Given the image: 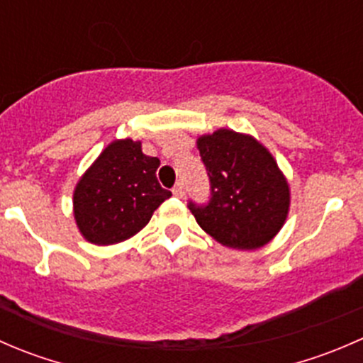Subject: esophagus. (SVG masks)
Segmentation results:
<instances>
[{"mask_svg": "<svg viewBox=\"0 0 363 363\" xmlns=\"http://www.w3.org/2000/svg\"><path fill=\"white\" fill-rule=\"evenodd\" d=\"M172 193H174V196H177V199H182V196H184V186H182V182H177V184L174 186V189H172Z\"/></svg>", "mask_w": 363, "mask_h": 363, "instance_id": "1", "label": "esophagus"}]
</instances>
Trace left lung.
<instances>
[{"mask_svg": "<svg viewBox=\"0 0 363 363\" xmlns=\"http://www.w3.org/2000/svg\"><path fill=\"white\" fill-rule=\"evenodd\" d=\"M196 149L207 167L212 196L189 203L196 223L216 242L240 251L263 247L290 212V184L272 152L252 135L219 128L200 135Z\"/></svg>", "mask_w": 363, "mask_h": 363, "instance_id": "left-lung-1", "label": "left lung"}]
</instances>
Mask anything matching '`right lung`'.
Segmentation results:
<instances>
[{"mask_svg":"<svg viewBox=\"0 0 363 363\" xmlns=\"http://www.w3.org/2000/svg\"><path fill=\"white\" fill-rule=\"evenodd\" d=\"M158 158L142 152V142H111L73 189V218L80 235L111 246L137 235L172 193L160 186Z\"/></svg>","mask_w":363,"mask_h":363,"instance_id":"add662e5","label":"right lung"}]
</instances>
